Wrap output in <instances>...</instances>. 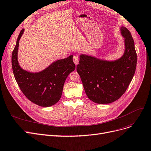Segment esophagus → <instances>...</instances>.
Instances as JSON below:
<instances>
[{
  "instance_id": "1",
  "label": "esophagus",
  "mask_w": 151,
  "mask_h": 151,
  "mask_svg": "<svg viewBox=\"0 0 151 151\" xmlns=\"http://www.w3.org/2000/svg\"><path fill=\"white\" fill-rule=\"evenodd\" d=\"M73 62L74 63H75V65H78V63H79V60H80V58H79V56L77 55H75L73 56Z\"/></svg>"
}]
</instances>
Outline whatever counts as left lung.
Masks as SVG:
<instances>
[{"mask_svg":"<svg viewBox=\"0 0 151 151\" xmlns=\"http://www.w3.org/2000/svg\"><path fill=\"white\" fill-rule=\"evenodd\" d=\"M125 50L114 61L101 60L88 55L80 56L76 70L89 99L97 104L112 103L124 93L135 73L137 54L132 35L122 27Z\"/></svg>","mask_w":151,"mask_h":151,"instance_id":"8db88e82","label":"left lung"}]
</instances>
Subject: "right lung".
Segmentation results:
<instances>
[{
  "instance_id": "right-lung-1",
  "label": "right lung",
  "mask_w": 151,
  "mask_h": 151,
  "mask_svg": "<svg viewBox=\"0 0 151 151\" xmlns=\"http://www.w3.org/2000/svg\"><path fill=\"white\" fill-rule=\"evenodd\" d=\"M24 29L18 35L12 52V65L15 80L23 94L32 102L41 107H50L60 100L63 85L68 75L75 70L73 55L57 60L38 73L23 70L18 62L19 41Z\"/></svg>"
}]
</instances>
